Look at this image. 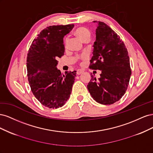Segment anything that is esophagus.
I'll return each mask as SVG.
<instances>
[{"label": "esophagus", "mask_w": 153, "mask_h": 153, "mask_svg": "<svg viewBox=\"0 0 153 153\" xmlns=\"http://www.w3.org/2000/svg\"><path fill=\"white\" fill-rule=\"evenodd\" d=\"M83 72H84V71L81 70V69H78V70L76 71V74L78 75H80V74H82Z\"/></svg>", "instance_id": "obj_1"}]
</instances>
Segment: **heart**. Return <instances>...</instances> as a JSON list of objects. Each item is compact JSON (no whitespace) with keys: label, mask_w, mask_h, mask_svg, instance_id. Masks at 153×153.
<instances>
[{"label":"heart","mask_w":153,"mask_h":153,"mask_svg":"<svg viewBox=\"0 0 153 153\" xmlns=\"http://www.w3.org/2000/svg\"><path fill=\"white\" fill-rule=\"evenodd\" d=\"M75 34L79 37V38L82 40L84 41V42L87 41H89L90 38H91V32L89 29H87L85 27H78V29H76L75 31ZM68 41V38H66L65 41H64V43L65 44L67 43Z\"/></svg>","instance_id":"1"}]
</instances>
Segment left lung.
Masks as SVG:
<instances>
[{"label":"left lung","mask_w":153,"mask_h":153,"mask_svg":"<svg viewBox=\"0 0 153 153\" xmlns=\"http://www.w3.org/2000/svg\"><path fill=\"white\" fill-rule=\"evenodd\" d=\"M98 24L93 56L89 68L101 71L96 80L93 75L87 85L92 98L103 105L117 102L125 94L131 75L128 52L116 32L104 22Z\"/></svg>","instance_id":"1"}]
</instances>
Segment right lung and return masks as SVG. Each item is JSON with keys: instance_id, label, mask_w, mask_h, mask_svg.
Listing matches in <instances>:
<instances>
[{"instance_id": "right-lung-1", "label": "right lung", "mask_w": 153, "mask_h": 153, "mask_svg": "<svg viewBox=\"0 0 153 153\" xmlns=\"http://www.w3.org/2000/svg\"><path fill=\"white\" fill-rule=\"evenodd\" d=\"M73 24L47 27L34 39L27 57L28 80L32 93L39 102L49 108L62 106L71 94L76 71L63 75L56 66L58 58L64 53V36Z\"/></svg>"}]
</instances>
